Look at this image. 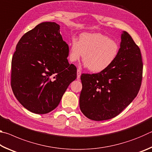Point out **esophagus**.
<instances>
[{
  "mask_svg": "<svg viewBox=\"0 0 152 152\" xmlns=\"http://www.w3.org/2000/svg\"><path fill=\"white\" fill-rule=\"evenodd\" d=\"M80 76H81V71L80 70H77V79L79 80L80 78Z\"/></svg>",
  "mask_w": 152,
  "mask_h": 152,
  "instance_id": "1",
  "label": "esophagus"
}]
</instances>
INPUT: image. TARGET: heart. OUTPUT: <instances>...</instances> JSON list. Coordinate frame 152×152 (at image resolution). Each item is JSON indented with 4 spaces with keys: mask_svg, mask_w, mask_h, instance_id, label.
Here are the masks:
<instances>
[{
    "mask_svg": "<svg viewBox=\"0 0 152 152\" xmlns=\"http://www.w3.org/2000/svg\"><path fill=\"white\" fill-rule=\"evenodd\" d=\"M119 50L118 43L107 35L100 33H83L78 41L74 37L72 39L69 59L71 62H76L83 56L84 66L92 72L99 73L114 62Z\"/></svg>",
    "mask_w": 152,
    "mask_h": 152,
    "instance_id": "b5f03b06",
    "label": "heart"
}]
</instances>
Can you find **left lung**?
Segmentation results:
<instances>
[{
    "instance_id": "obj_1",
    "label": "left lung",
    "mask_w": 152,
    "mask_h": 152,
    "mask_svg": "<svg viewBox=\"0 0 152 152\" xmlns=\"http://www.w3.org/2000/svg\"><path fill=\"white\" fill-rule=\"evenodd\" d=\"M119 53L106 70L82 74L80 108L88 119L104 121L121 113L137 96L142 80L140 49L127 32L121 36Z\"/></svg>"
}]
</instances>
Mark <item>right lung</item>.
<instances>
[{
  "label": "right lung",
  "instance_id": "obj_1",
  "mask_svg": "<svg viewBox=\"0 0 152 152\" xmlns=\"http://www.w3.org/2000/svg\"><path fill=\"white\" fill-rule=\"evenodd\" d=\"M68 45L54 22L42 23L23 35L12 58L11 87L25 109L45 114L58 106L76 78V68L68 63Z\"/></svg>",
  "mask_w": 152,
  "mask_h": 152
}]
</instances>
